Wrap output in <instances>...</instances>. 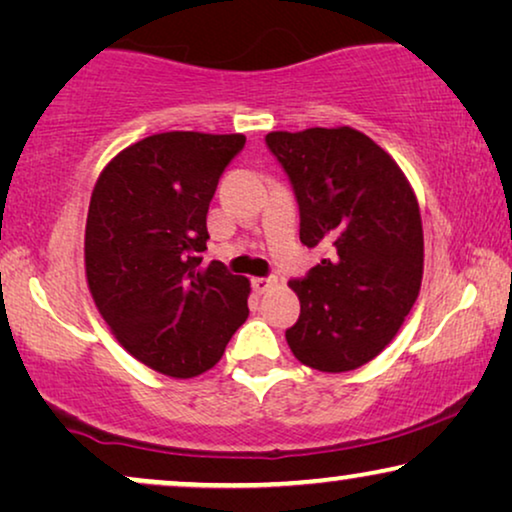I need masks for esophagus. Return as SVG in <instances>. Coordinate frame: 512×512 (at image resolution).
I'll return each mask as SVG.
<instances>
[{
    "label": "esophagus",
    "instance_id": "obj_1",
    "mask_svg": "<svg viewBox=\"0 0 512 512\" xmlns=\"http://www.w3.org/2000/svg\"><path fill=\"white\" fill-rule=\"evenodd\" d=\"M251 286H254L256 293H268L277 286V277H254L251 279Z\"/></svg>",
    "mask_w": 512,
    "mask_h": 512
}]
</instances>
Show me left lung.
I'll return each instance as SVG.
<instances>
[{
  "label": "left lung",
  "instance_id": "1",
  "mask_svg": "<svg viewBox=\"0 0 512 512\" xmlns=\"http://www.w3.org/2000/svg\"><path fill=\"white\" fill-rule=\"evenodd\" d=\"M265 144L291 181L300 242L326 258L291 279L300 317L296 359L345 373L375 359L415 305L424 235L415 193L384 149L352 128L270 132Z\"/></svg>",
  "mask_w": 512,
  "mask_h": 512
}]
</instances>
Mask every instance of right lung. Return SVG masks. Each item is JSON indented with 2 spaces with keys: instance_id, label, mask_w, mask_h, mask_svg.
Masks as SVG:
<instances>
[{
  "instance_id": "add662e5",
  "label": "right lung",
  "mask_w": 512,
  "mask_h": 512,
  "mask_svg": "<svg viewBox=\"0 0 512 512\" xmlns=\"http://www.w3.org/2000/svg\"><path fill=\"white\" fill-rule=\"evenodd\" d=\"M244 135L163 132L118 153L97 179L86 275L118 342L158 373L195 377L249 317V279L202 268L207 212Z\"/></svg>"
}]
</instances>
